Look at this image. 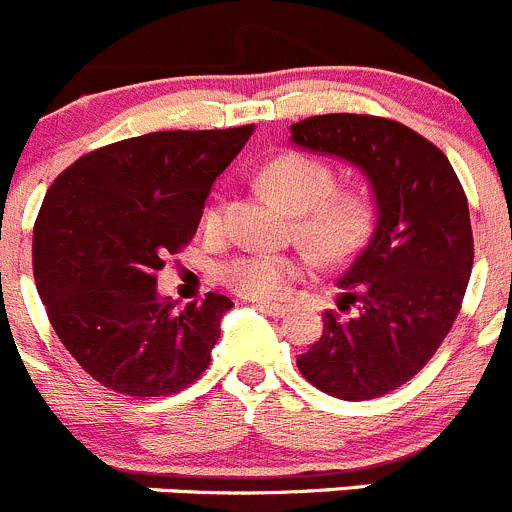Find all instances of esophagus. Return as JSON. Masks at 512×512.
I'll return each instance as SVG.
<instances>
[{"label":"esophagus","mask_w":512,"mask_h":512,"mask_svg":"<svg viewBox=\"0 0 512 512\" xmlns=\"http://www.w3.org/2000/svg\"><path fill=\"white\" fill-rule=\"evenodd\" d=\"M255 308L267 315H275V318H283V315L288 313V305H280V303H255Z\"/></svg>","instance_id":"obj_1"}]
</instances>
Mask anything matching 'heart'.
<instances>
[{
    "mask_svg": "<svg viewBox=\"0 0 512 512\" xmlns=\"http://www.w3.org/2000/svg\"><path fill=\"white\" fill-rule=\"evenodd\" d=\"M267 189L298 214V234L323 257L348 255L356 250L371 227V202L364 191L336 189V174L321 159L290 154L272 159L262 169ZM219 212L209 209L204 227L217 229ZM308 272V260L293 252L252 250L232 257L222 267V280L250 300L283 298L290 285Z\"/></svg>",
    "mask_w": 512,
    "mask_h": 512,
    "instance_id": "1",
    "label": "heart"
}]
</instances>
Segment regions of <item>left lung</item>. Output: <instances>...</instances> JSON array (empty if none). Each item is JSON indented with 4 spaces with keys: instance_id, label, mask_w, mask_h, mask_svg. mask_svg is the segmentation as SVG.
Returning a JSON list of instances; mask_svg holds the SVG:
<instances>
[{
    "instance_id": "left-lung-1",
    "label": "left lung",
    "mask_w": 512,
    "mask_h": 512,
    "mask_svg": "<svg viewBox=\"0 0 512 512\" xmlns=\"http://www.w3.org/2000/svg\"><path fill=\"white\" fill-rule=\"evenodd\" d=\"M290 141L364 174L374 232L346 267L338 308L298 356L313 386L376 399L424 369L450 333L472 272V227L455 169L434 143L389 118L328 113L290 126Z\"/></svg>"
}]
</instances>
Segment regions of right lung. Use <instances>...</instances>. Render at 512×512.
<instances>
[{
	"label": "right lung",
	"mask_w": 512,
	"mask_h": 512,
	"mask_svg": "<svg viewBox=\"0 0 512 512\" xmlns=\"http://www.w3.org/2000/svg\"><path fill=\"white\" fill-rule=\"evenodd\" d=\"M255 126L159 131L80 156L47 189L32 267L62 346L108 389L164 396L202 376L227 295L179 308L159 295L164 257L194 237L214 179Z\"/></svg>",
	"instance_id": "add662e5"
}]
</instances>
